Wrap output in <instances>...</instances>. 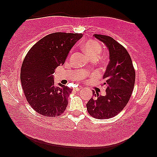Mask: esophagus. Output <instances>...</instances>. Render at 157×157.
Returning <instances> with one entry per match:
<instances>
[{
	"instance_id": "34e87169",
	"label": "esophagus",
	"mask_w": 157,
	"mask_h": 157,
	"mask_svg": "<svg viewBox=\"0 0 157 157\" xmlns=\"http://www.w3.org/2000/svg\"><path fill=\"white\" fill-rule=\"evenodd\" d=\"M81 89H82V88H81V87H76V88H75V89H74L75 91H80Z\"/></svg>"
}]
</instances>
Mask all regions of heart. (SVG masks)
Instances as JSON below:
<instances>
[{
    "label": "heart",
    "mask_w": 157,
    "mask_h": 157,
    "mask_svg": "<svg viewBox=\"0 0 157 157\" xmlns=\"http://www.w3.org/2000/svg\"><path fill=\"white\" fill-rule=\"evenodd\" d=\"M81 48L90 59H92V58H96V59L100 55L102 51L101 45L96 40L91 39L84 40L81 45Z\"/></svg>",
    "instance_id": "obj_1"
}]
</instances>
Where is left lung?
I'll list each match as a JSON object with an SVG mask.
<instances>
[{"label":"left lung","mask_w":157,"mask_h":157,"mask_svg":"<svg viewBox=\"0 0 157 157\" xmlns=\"http://www.w3.org/2000/svg\"><path fill=\"white\" fill-rule=\"evenodd\" d=\"M107 47L109 62L103 78L107 86L106 95L94 91L86 104L88 112L98 119H110L119 113L132 96L135 83V71L128 51L110 36L94 34Z\"/></svg>","instance_id":"8db88e82"}]
</instances>
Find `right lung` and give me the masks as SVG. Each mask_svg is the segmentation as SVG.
I'll return each mask as SVG.
<instances>
[{"instance_id": "1", "label": "right lung", "mask_w": 157, "mask_h": 157, "mask_svg": "<svg viewBox=\"0 0 157 157\" xmlns=\"http://www.w3.org/2000/svg\"><path fill=\"white\" fill-rule=\"evenodd\" d=\"M81 33L57 32L36 43L25 56L21 70V81L26 100L36 112L45 117L61 115L68 105L72 89L54 83L55 69L63 65Z\"/></svg>"}]
</instances>
